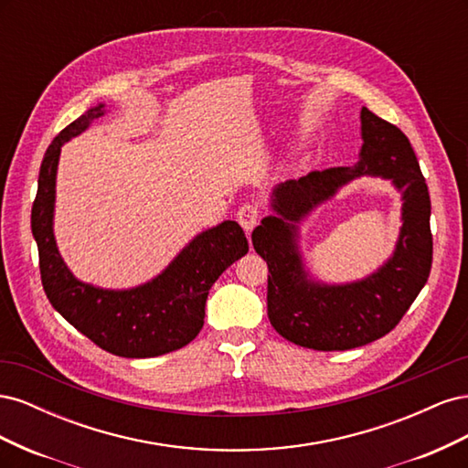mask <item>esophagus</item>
Instances as JSON below:
<instances>
[{
    "mask_svg": "<svg viewBox=\"0 0 468 468\" xmlns=\"http://www.w3.org/2000/svg\"><path fill=\"white\" fill-rule=\"evenodd\" d=\"M236 218H238L239 226H242L246 232H251L258 226V222H260V208L256 205L246 203V205H242V207L238 208Z\"/></svg>",
    "mask_w": 468,
    "mask_h": 468,
    "instance_id": "obj_1",
    "label": "esophagus"
}]
</instances>
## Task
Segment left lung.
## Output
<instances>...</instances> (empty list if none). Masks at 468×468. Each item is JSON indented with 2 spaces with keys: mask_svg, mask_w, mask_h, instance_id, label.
Listing matches in <instances>:
<instances>
[{
  "mask_svg": "<svg viewBox=\"0 0 468 468\" xmlns=\"http://www.w3.org/2000/svg\"><path fill=\"white\" fill-rule=\"evenodd\" d=\"M363 146L353 167H330L281 183L271 193L273 215L251 232L267 261V316L289 342L318 351H346L388 334L426 285L431 269V201L406 134L367 107ZM382 176L403 191V226L393 256L365 280L328 286L305 271L298 224L349 180Z\"/></svg>",
  "mask_w": 468,
  "mask_h": 468,
  "instance_id": "8db88e82",
  "label": "left lung"
}]
</instances>
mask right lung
Returning <instances> with one entry per match:
<instances>
[{"label": "right lung", "mask_w": 468, "mask_h": 468, "mask_svg": "<svg viewBox=\"0 0 468 468\" xmlns=\"http://www.w3.org/2000/svg\"><path fill=\"white\" fill-rule=\"evenodd\" d=\"M103 115V103L88 109L52 140L42 158L31 210L42 287L50 304L95 346L119 357H158L187 346L201 332L210 287L222 271L246 256L248 239L238 222L224 220L197 234L144 285L112 291L76 279L54 238L56 172L62 144Z\"/></svg>", "instance_id": "obj_1"}]
</instances>
